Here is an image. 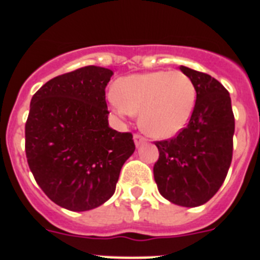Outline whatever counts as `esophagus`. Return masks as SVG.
<instances>
[{
	"label": "esophagus",
	"mask_w": 260,
	"mask_h": 260,
	"mask_svg": "<svg viewBox=\"0 0 260 260\" xmlns=\"http://www.w3.org/2000/svg\"><path fill=\"white\" fill-rule=\"evenodd\" d=\"M147 139L144 137H142L141 134H135L134 135V142H135V146H141L142 143H144V142H146Z\"/></svg>",
	"instance_id": "1"
}]
</instances>
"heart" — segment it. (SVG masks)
I'll list each match as a JSON object with an SVG mask.
<instances>
[{
    "instance_id": "obj_1",
    "label": "heart",
    "mask_w": 260,
    "mask_h": 260,
    "mask_svg": "<svg viewBox=\"0 0 260 260\" xmlns=\"http://www.w3.org/2000/svg\"><path fill=\"white\" fill-rule=\"evenodd\" d=\"M110 104L121 117L139 112V122L147 133L169 138L190 121L197 103V89L182 71H152L118 79Z\"/></svg>"
}]
</instances>
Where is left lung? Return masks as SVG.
<instances>
[{
	"label": "left lung",
	"instance_id": "8db88e82",
	"mask_svg": "<svg viewBox=\"0 0 260 260\" xmlns=\"http://www.w3.org/2000/svg\"><path fill=\"white\" fill-rule=\"evenodd\" d=\"M197 89L189 123L176 137L155 142L153 177L160 194L182 207H198L221 187L233 156L234 114L229 92L211 75L181 66Z\"/></svg>",
	"mask_w": 260,
	"mask_h": 260
}]
</instances>
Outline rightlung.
Returning a JSON list of instances; mask_svg holds the SVG:
<instances>
[{
  "label": "right lung",
  "mask_w": 260,
  "mask_h": 260,
  "mask_svg": "<svg viewBox=\"0 0 260 260\" xmlns=\"http://www.w3.org/2000/svg\"><path fill=\"white\" fill-rule=\"evenodd\" d=\"M113 71L84 66L53 78L32 96L27 162L48 198L69 211L102 206L135 150L132 133L109 127L105 87Z\"/></svg>",
  "instance_id": "1"
}]
</instances>
